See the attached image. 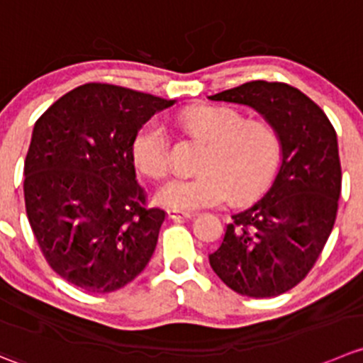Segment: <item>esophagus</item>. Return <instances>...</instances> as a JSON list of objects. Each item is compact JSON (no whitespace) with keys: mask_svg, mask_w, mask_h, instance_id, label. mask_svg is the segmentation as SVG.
Returning <instances> with one entry per match:
<instances>
[{"mask_svg":"<svg viewBox=\"0 0 363 363\" xmlns=\"http://www.w3.org/2000/svg\"><path fill=\"white\" fill-rule=\"evenodd\" d=\"M191 216H195V214L186 213V211H177V209L168 211V218H172V220H188V218Z\"/></svg>","mask_w":363,"mask_h":363,"instance_id":"34e87169","label":"esophagus"}]
</instances>
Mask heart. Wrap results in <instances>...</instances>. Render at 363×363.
<instances>
[{
	"label": "heart",
	"instance_id": "b5f03b06",
	"mask_svg": "<svg viewBox=\"0 0 363 363\" xmlns=\"http://www.w3.org/2000/svg\"><path fill=\"white\" fill-rule=\"evenodd\" d=\"M184 125L209 142L202 174L195 179H170L157 191L163 206L177 211L221 207L248 202L266 189L280 161V136L269 122L245 121L230 108L200 106L184 113ZM136 164L149 177H163L170 170V142L160 118H150L133 140Z\"/></svg>",
	"mask_w": 363,
	"mask_h": 363
}]
</instances>
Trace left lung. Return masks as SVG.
<instances>
[{"mask_svg": "<svg viewBox=\"0 0 363 363\" xmlns=\"http://www.w3.org/2000/svg\"><path fill=\"white\" fill-rule=\"evenodd\" d=\"M209 99L253 108L279 131L275 181L232 216L209 255L214 273L238 294L279 296L308 275L332 234L342 186L337 133L325 111L287 83L250 81Z\"/></svg>", "mask_w": 363, "mask_h": 363, "instance_id": "8db88e82", "label": "left lung"}]
</instances>
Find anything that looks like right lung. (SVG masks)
<instances>
[{
  "mask_svg": "<svg viewBox=\"0 0 363 363\" xmlns=\"http://www.w3.org/2000/svg\"><path fill=\"white\" fill-rule=\"evenodd\" d=\"M175 101L108 83L60 97L35 122L24 203L51 269L88 293H111L145 269L164 211L147 206L133 140Z\"/></svg>",
  "mask_w": 363,
  "mask_h": 363,
  "instance_id": "right-lung-1",
  "label": "right lung"
}]
</instances>
